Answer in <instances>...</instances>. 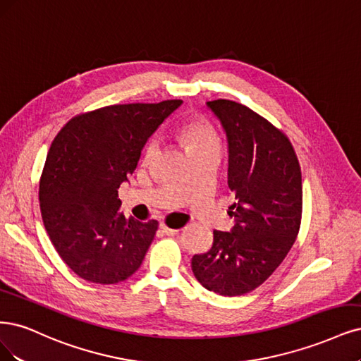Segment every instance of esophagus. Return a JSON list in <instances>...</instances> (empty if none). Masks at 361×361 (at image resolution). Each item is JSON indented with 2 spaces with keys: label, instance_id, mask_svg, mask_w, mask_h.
<instances>
[{
  "label": "esophagus",
  "instance_id": "34e87169",
  "mask_svg": "<svg viewBox=\"0 0 361 361\" xmlns=\"http://www.w3.org/2000/svg\"><path fill=\"white\" fill-rule=\"evenodd\" d=\"M161 230H163V233H166L167 235H175L178 234V228H170L169 226H166V224H161Z\"/></svg>",
  "mask_w": 361,
  "mask_h": 361
}]
</instances>
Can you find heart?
Instances as JSON below:
<instances>
[{
    "label": "heart",
    "instance_id": "obj_1",
    "mask_svg": "<svg viewBox=\"0 0 361 361\" xmlns=\"http://www.w3.org/2000/svg\"><path fill=\"white\" fill-rule=\"evenodd\" d=\"M180 134L183 140L186 142V146H188L190 152L200 151V149H206V147H219V139H218L216 131L202 116H195L186 121L180 128ZM158 149H159V140L157 137L147 140L142 154L145 163H151V161L155 158V155L158 154Z\"/></svg>",
    "mask_w": 361,
    "mask_h": 361
}]
</instances>
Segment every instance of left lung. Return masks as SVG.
I'll return each mask as SVG.
<instances>
[{
    "label": "left lung",
    "mask_w": 361,
    "mask_h": 361,
    "mask_svg": "<svg viewBox=\"0 0 361 361\" xmlns=\"http://www.w3.org/2000/svg\"><path fill=\"white\" fill-rule=\"evenodd\" d=\"M228 140L231 231L192 257L194 276L209 291L243 295L259 287L290 252L302 222V171L283 131L231 100L207 102Z\"/></svg>",
    "instance_id": "left-lung-1"
}]
</instances>
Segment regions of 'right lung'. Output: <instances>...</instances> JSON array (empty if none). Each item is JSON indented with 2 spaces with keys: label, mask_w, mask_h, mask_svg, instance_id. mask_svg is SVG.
<instances>
[{
  "label": "right lung",
  "mask_w": 361,
  "mask_h": 361,
  "mask_svg": "<svg viewBox=\"0 0 361 361\" xmlns=\"http://www.w3.org/2000/svg\"><path fill=\"white\" fill-rule=\"evenodd\" d=\"M182 104H115L70 119L54 139L40 178L44 228L82 279L116 283L137 270L158 230L119 212L118 188L155 130Z\"/></svg>",
  "instance_id": "1"
}]
</instances>
